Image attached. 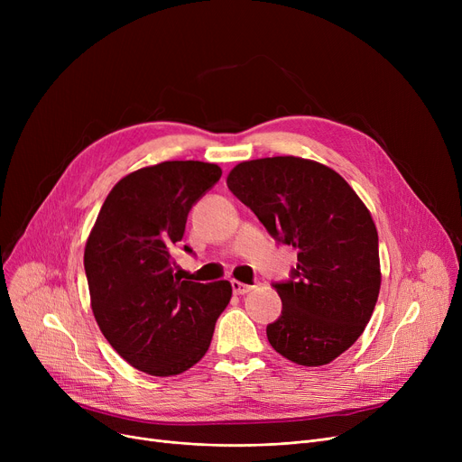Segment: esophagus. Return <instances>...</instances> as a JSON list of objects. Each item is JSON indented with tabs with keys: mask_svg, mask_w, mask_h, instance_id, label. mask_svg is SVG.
<instances>
[{
	"mask_svg": "<svg viewBox=\"0 0 462 462\" xmlns=\"http://www.w3.org/2000/svg\"><path fill=\"white\" fill-rule=\"evenodd\" d=\"M253 288H254L253 284H245V282H241V281H232V290H234L236 296H244V294L251 292Z\"/></svg>",
	"mask_w": 462,
	"mask_h": 462,
	"instance_id": "1",
	"label": "esophagus"
}]
</instances>
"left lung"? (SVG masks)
Returning a JSON list of instances; mask_svg holds the SVG:
<instances>
[{
    "label": "left lung",
    "instance_id": "left-lung-1",
    "mask_svg": "<svg viewBox=\"0 0 462 462\" xmlns=\"http://www.w3.org/2000/svg\"><path fill=\"white\" fill-rule=\"evenodd\" d=\"M277 241L298 249L292 279L275 282L281 317L270 345L305 367L328 365L365 329L380 292L378 232L335 170L301 157L239 162L226 178Z\"/></svg>",
    "mask_w": 462,
    "mask_h": 462
}]
</instances>
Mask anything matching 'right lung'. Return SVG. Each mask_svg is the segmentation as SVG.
I'll use <instances>...</instances> for the list:
<instances>
[{
  "instance_id": "1",
  "label": "right lung",
  "mask_w": 462,
  "mask_h": 462,
  "mask_svg": "<svg viewBox=\"0 0 462 462\" xmlns=\"http://www.w3.org/2000/svg\"><path fill=\"white\" fill-rule=\"evenodd\" d=\"M221 174L202 161L140 168L114 185L89 232L84 268L93 317L142 373L174 376L199 363L232 298L228 281H185L172 258L190 208Z\"/></svg>"
}]
</instances>
